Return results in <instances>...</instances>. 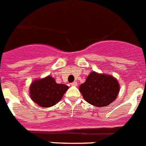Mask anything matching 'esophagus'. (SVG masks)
<instances>
[{
  "label": "esophagus",
  "instance_id": "34e87169",
  "mask_svg": "<svg viewBox=\"0 0 146 146\" xmlns=\"http://www.w3.org/2000/svg\"><path fill=\"white\" fill-rule=\"evenodd\" d=\"M70 84L72 85V86H77V84H77L76 82H73L71 83Z\"/></svg>",
  "mask_w": 146,
  "mask_h": 146
}]
</instances>
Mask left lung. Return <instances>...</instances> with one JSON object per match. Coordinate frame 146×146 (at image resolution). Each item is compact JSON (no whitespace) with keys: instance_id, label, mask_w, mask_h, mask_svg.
I'll list each match as a JSON object with an SVG mask.
<instances>
[{"instance_id":"1","label":"left lung","mask_w":146,"mask_h":146,"mask_svg":"<svg viewBox=\"0 0 146 146\" xmlns=\"http://www.w3.org/2000/svg\"><path fill=\"white\" fill-rule=\"evenodd\" d=\"M79 91L89 104L96 107H105L116 100L119 84L112 76L93 71L85 82L80 85Z\"/></svg>"}]
</instances>
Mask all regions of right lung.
Instances as JSON below:
<instances>
[{"label": "right lung", "mask_w": 146, "mask_h": 146, "mask_svg": "<svg viewBox=\"0 0 146 146\" xmlns=\"http://www.w3.org/2000/svg\"><path fill=\"white\" fill-rule=\"evenodd\" d=\"M69 87L64 84H57L51 76L33 81L29 87L31 100L41 107L49 108L62 100Z\"/></svg>", "instance_id": "add662e5"}]
</instances>
